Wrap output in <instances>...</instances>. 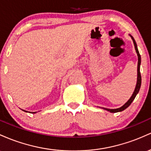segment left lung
Listing matches in <instances>:
<instances>
[{"mask_svg":"<svg viewBox=\"0 0 151 151\" xmlns=\"http://www.w3.org/2000/svg\"><path fill=\"white\" fill-rule=\"evenodd\" d=\"M131 38H132V40H133V43H134L135 50H136L137 55H138V79H137L136 87H135V91H134V92H133V96H131V98H130V99L128 100V102H127L126 104L124 105V106H122V107L119 108H117V109H108V108H103V109L107 110L108 111H110V112H111V113L120 112V111H123V110H125V109H126V108H128V106H129L131 104V103L133 102V100L135 99V96H136V95L138 94V93L139 92V90L140 88V86H141V76H140V62H141V59H140V53H139V51H138V48H137V44H136V43H135L134 38H133L132 36H131Z\"/></svg>","mask_w":151,"mask_h":151,"instance_id":"obj_1","label":"left lung"}]
</instances>
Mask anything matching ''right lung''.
Instances as JSON below:
<instances>
[{
	"instance_id": "obj_1",
	"label": "right lung",
	"mask_w": 151,
	"mask_h": 151,
	"mask_svg": "<svg viewBox=\"0 0 151 151\" xmlns=\"http://www.w3.org/2000/svg\"><path fill=\"white\" fill-rule=\"evenodd\" d=\"M25 112H26V111H25Z\"/></svg>"
}]
</instances>
